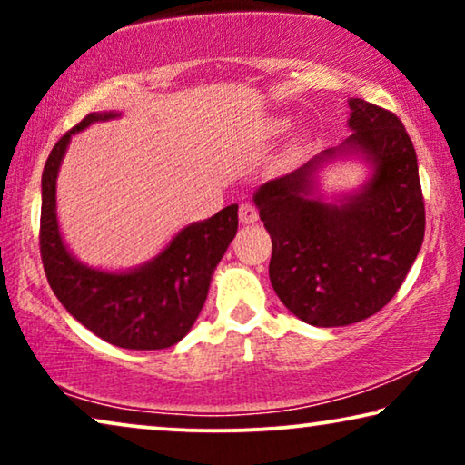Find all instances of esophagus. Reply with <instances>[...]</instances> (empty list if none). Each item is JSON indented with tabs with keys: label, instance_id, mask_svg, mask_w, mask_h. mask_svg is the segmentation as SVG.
<instances>
[{
	"label": "esophagus",
	"instance_id": "1",
	"mask_svg": "<svg viewBox=\"0 0 465 465\" xmlns=\"http://www.w3.org/2000/svg\"><path fill=\"white\" fill-rule=\"evenodd\" d=\"M239 218H241V224L250 226V224H256L258 222V209L252 205V203H243V205L239 207Z\"/></svg>",
	"mask_w": 465,
	"mask_h": 465
}]
</instances>
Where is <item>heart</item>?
<instances>
[{
  "label": "heart",
  "mask_w": 465,
  "mask_h": 465,
  "mask_svg": "<svg viewBox=\"0 0 465 465\" xmlns=\"http://www.w3.org/2000/svg\"><path fill=\"white\" fill-rule=\"evenodd\" d=\"M277 129H285V123H277Z\"/></svg>",
  "instance_id": "heart-1"
}]
</instances>
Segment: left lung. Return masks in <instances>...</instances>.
Instances as JSON below:
<instances>
[{"label": "left lung", "instance_id": "8db88e82", "mask_svg": "<svg viewBox=\"0 0 465 465\" xmlns=\"http://www.w3.org/2000/svg\"><path fill=\"white\" fill-rule=\"evenodd\" d=\"M349 137L253 193L272 239V290L317 328L361 322L409 275L425 234L417 154L396 114L349 99ZM358 160L367 177L349 193L321 188L330 163Z\"/></svg>", "mask_w": 465, "mask_h": 465}]
</instances>
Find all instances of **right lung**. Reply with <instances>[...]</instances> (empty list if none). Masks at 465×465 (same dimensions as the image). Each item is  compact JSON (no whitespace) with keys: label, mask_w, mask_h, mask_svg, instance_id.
<instances>
[{"label":"right lung","mask_w":465,"mask_h":465,"mask_svg":"<svg viewBox=\"0 0 465 465\" xmlns=\"http://www.w3.org/2000/svg\"><path fill=\"white\" fill-rule=\"evenodd\" d=\"M120 116L114 110L88 114L50 152L42 173L40 252L50 288L69 315L110 345L152 351L175 345L194 326L215 266L237 234L239 205L183 226L154 258L133 269L107 271L75 258L56 215L61 163L74 135Z\"/></svg>","instance_id":"add662e5"}]
</instances>
